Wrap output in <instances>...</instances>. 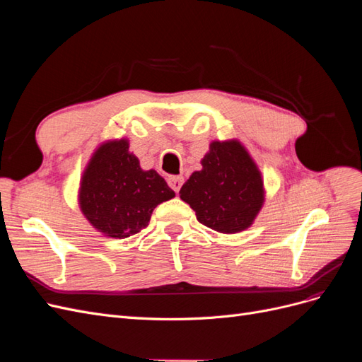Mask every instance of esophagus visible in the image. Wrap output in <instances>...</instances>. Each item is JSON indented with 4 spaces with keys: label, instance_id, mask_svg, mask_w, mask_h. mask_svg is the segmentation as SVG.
<instances>
[{
    "label": "esophagus",
    "instance_id": "1",
    "mask_svg": "<svg viewBox=\"0 0 362 362\" xmlns=\"http://www.w3.org/2000/svg\"><path fill=\"white\" fill-rule=\"evenodd\" d=\"M168 182L170 187L175 190V192H180L181 185L184 182V178L182 177H178V175H170V177L168 178Z\"/></svg>",
    "mask_w": 362,
    "mask_h": 362
}]
</instances>
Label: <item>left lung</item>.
<instances>
[{
  "label": "left lung",
  "mask_w": 362,
  "mask_h": 362,
  "mask_svg": "<svg viewBox=\"0 0 362 362\" xmlns=\"http://www.w3.org/2000/svg\"><path fill=\"white\" fill-rule=\"evenodd\" d=\"M201 164L202 169L184 182L180 198L210 229L222 234L245 231L264 204V181L257 163L233 139L211 141Z\"/></svg>",
  "instance_id": "1"
}]
</instances>
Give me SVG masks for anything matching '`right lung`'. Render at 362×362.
Masks as SVG:
<instances>
[{
	"label": "right lung",
	"instance_id": "add662e5",
	"mask_svg": "<svg viewBox=\"0 0 362 362\" xmlns=\"http://www.w3.org/2000/svg\"><path fill=\"white\" fill-rule=\"evenodd\" d=\"M175 192L154 170H144L129 152L128 139L107 140L95 149L83 172L80 210L107 237L127 238L148 226L152 211Z\"/></svg>",
	"mask_w": 362,
	"mask_h": 362
}]
</instances>
